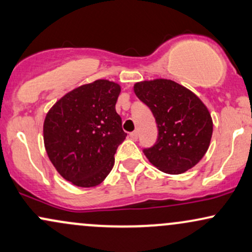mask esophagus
Masks as SVG:
<instances>
[{
	"instance_id": "obj_1",
	"label": "esophagus",
	"mask_w": 252,
	"mask_h": 252,
	"mask_svg": "<svg viewBox=\"0 0 252 252\" xmlns=\"http://www.w3.org/2000/svg\"><path fill=\"white\" fill-rule=\"evenodd\" d=\"M129 137H131L132 140H137V139H138V131L129 133Z\"/></svg>"
}]
</instances>
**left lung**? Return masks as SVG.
<instances>
[{
    "mask_svg": "<svg viewBox=\"0 0 252 252\" xmlns=\"http://www.w3.org/2000/svg\"><path fill=\"white\" fill-rule=\"evenodd\" d=\"M134 93L152 111L158 139L144 155L168 174H180L199 162L211 141V114L193 92L172 80L137 82Z\"/></svg>",
    "mask_w": 252,
    "mask_h": 252,
    "instance_id": "8db88e82",
    "label": "left lung"
}]
</instances>
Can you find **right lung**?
Returning a JSON list of instances; mask_svg holds the SVG:
<instances>
[{"instance_id":"add662e5","label":"right lung","mask_w":252,"mask_h":252,"mask_svg":"<svg viewBox=\"0 0 252 252\" xmlns=\"http://www.w3.org/2000/svg\"><path fill=\"white\" fill-rule=\"evenodd\" d=\"M121 87L100 79L68 92L49 109L43 141L59 173L79 188L103 182L114 165L118 146L125 140L115 103Z\"/></svg>"}]
</instances>
